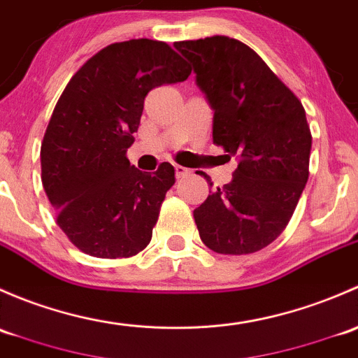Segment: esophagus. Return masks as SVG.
I'll use <instances>...</instances> for the list:
<instances>
[{"instance_id":"obj_1","label":"esophagus","mask_w":358,"mask_h":358,"mask_svg":"<svg viewBox=\"0 0 358 358\" xmlns=\"http://www.w3.org/2000/svg\"><path fill=\"white\" fill-rule=\"evenodd\" d=\"M189 174H191L189 169L182 167V165H176V176H178V179L186 178V176H189Z\"/></svg>"}]
</instances>
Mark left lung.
<instances>
[{
    "mask_svg": "<svg viewBox=\"0 0 358 358\" xmlns=\"http://www.w3.org/2000/svg\"><path fill=\"white\" fill-rule=\"evenodd\" d=\"M174 46L193 64L212 105L213 143L238 160L233 180L194 210L198 233L215 253L259 252L286 229L308 180L312 134L303 105L238 39L213 36Z\"/></svg>",
    "mask_w": 358,
    "mask_h": 358,
    "instance_id": "1",
    "label": "left lung"
}]
</instances>
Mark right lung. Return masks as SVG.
<instances>
[{
  "label": "right lung",
  "mask_w": 358,
  "mask_h": 358,
  "mask_svg": "<svg viewBox=\"0 0 358 358\" xmlns=\"http://www.w3.org/2000/svg\"><path fill=\"white\" fill-rule=\"evenodd\" d=\"M189 73L167 43L131 39L99 50L69 80L44 132L41 180L57 224L86 255L127 259L152 241L176 171L169 162L138 171L127 148L146 94Z\"/></svg>",
  "instance_id": "obj_1"
}]
</instances>
